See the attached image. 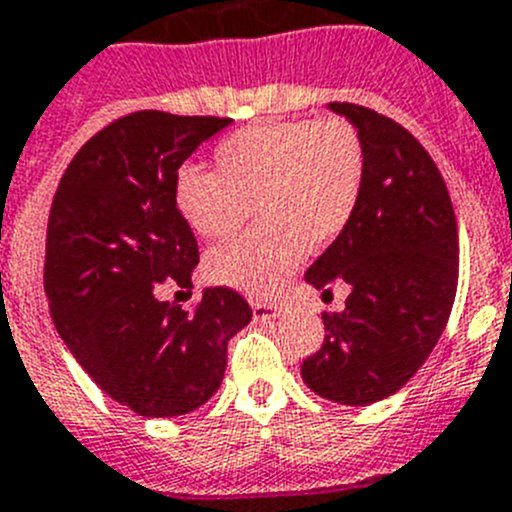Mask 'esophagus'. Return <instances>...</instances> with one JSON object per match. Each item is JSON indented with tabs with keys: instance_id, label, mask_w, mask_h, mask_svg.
Instances as JSON below:
<instances>
[{
	"instance_id": "34e87169",
	"label": "esophagus",
	"mask_w": 512,
	"mask_h": 512,
	"mask_svg": "<svg viewBox=\"0 0 512 512\" xmlns=\"http://www.w3.org/2000/svg\"><path fill=\"white\" fill-rule=\"evenodd\" d=\"M252 313H255V318H260V321H270V318H280L283 310L272 303H252Z\"/></svg>"
}]
</instances>
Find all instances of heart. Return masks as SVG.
Wrapping results in <instances>:
<instances>
[{
    "mask_svg": "<svg viewBox=\"0 0 512 512\" xmlns=\"http://www.w3.org/2000/svg\"><path fill=\"white\" fill-rule=\"evenodd\" d=\"M219 171L186 164L176 207L204 240H227L255 207L262 227L207 255L209 280L265 298L305 250L333 245L351 224L366 184L364 138L346 118L247 126L214 151Z\"/></svg>",
    "mask_w": 512,
    "mask_h": 512,
    "instance_id": "obj_1",
    "label": "heart"
}]
</instances>
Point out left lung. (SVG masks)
<instances>
[{
    "label": "left lung",
    "instance_id": "obj_1",
    "mask_svg": "<svg viewBox=\"0 0 512 512\" xmlns=\"http://www.w3.org/2000/svg\"><path fill=\"white\" fill-rule=\"evenodd\" d=\"M358 128L366 184L346 232L305 272L331 293L346 283L341 313H323V346L300 366L323 399L366 407L396 394L437 346L450 321L460 240L450 191L422 143L391 118L356 103H328Z\"/></svg>",
    "mask_w": 512,
    "mask_h": 512
}]
</instances>
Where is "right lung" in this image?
<instances>
[{"label":"right lung","mask_w":512,"mask_h":512,"mask_svg":"<svg viewBox=\"0 0 512 512\" xmlns=\"http://www.w3.org/2000/svg\"><path fill=\"white\" fill-rule=\"evenodd\" d=\"M229 118L138 111L95 133L62 174L45 247L57 333L90 379L138 417H179L212 399L227 343L250 323L240 293L207 288L197 308L159 300L191 288L199 247L176 207V174Z\"/></svg>","instance_id":"right-lung-1"}]
</instances>
